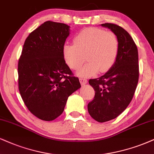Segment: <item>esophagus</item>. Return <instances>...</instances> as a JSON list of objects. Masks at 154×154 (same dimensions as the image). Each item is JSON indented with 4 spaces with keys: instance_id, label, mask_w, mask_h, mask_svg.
Instances as JSON below:
<instances>
[{
    "instance_id": "esophagus-1",
    "label": "esophagus",
    "mask_w": 154,
    "mask_h": 154,
    "mask_svg": "<svg viewBox=\"0 0 154 154\" xmlns=\"http://www.w3.org/2000/svg\"><path fill=\"white\" fill-rule=\"evenodd\" d=\"M79 80H80V83H81V84L82 85V86H83V85H85V84H86L87 82H88L87 79H84V78H81Z\"/></svg>"
}]
</instances>
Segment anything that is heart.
<instances>
[{
  "label": "heart",
  "mask_w": 154,
  "mask_h": 154,
  "mask_svg": "<svg viewBox=\"0 0 154 154\" xmlns=\"http://www.w3.org/2000/svg\"><path fill=\"white\" fill-rule=\"evenodd\" d=\"M74 43L64 45L63 55L66 63L74 70L82 65L86 55L88 62L77 71L79 76H92L98 71L105 73L115 63L119 40L113 32L94 27L85 28L75 35Z\"/></svg>",
  "instance_id": "1"
}]
</instances>
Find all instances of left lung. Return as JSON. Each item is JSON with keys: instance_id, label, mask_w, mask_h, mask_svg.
Returning <instances> with one entry per match:
<instances>
[{"instance_id": "1", "label": "left lung", "mask_w": 154, "mask_h": 154, "mask_svg": "<svg viewBox=\"0 0 154 154\" xmlns=\"http://www.w3.org/2000/svg\"><path fill=\"white\" fill-rule=\"evenodd\" d=\"M116 34L119 52L115 63L103 75L90 79L94 100L88 104L89 114L100 123L116 119L131 101L138 81V49L130 34L113 23L100 25Z\"/></svg>"}]
</instances>
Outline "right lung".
<instances>
[{"label": "right lung", "instance_id": "obj_1", "mask_svg": "<svg viewBox=\"0 0 154 154\" xmlns=\"http://www.w3.org/2000/svg\"><path fill=\"white\" fill-rule=\"evenodd\" d=\"M70 26L46 21L29 34L18 61V88L25 105L43 121L63 112L68 96L81 88L63 55Z\"/></svg>", "mask_w": 154, "mask_h": 154}]
</instances>
